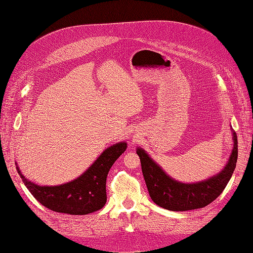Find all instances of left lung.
I'll use <instances>...</instances> for the list:
<instances>
[{
  "label": "left lung",
  "mask_w": 253,
  "mask_h": 253,
  "mask_svg": "<svg viewBox=\"0 0 253 253\" xmlns=\"http://www.w3.org/2000/svg\"><path fill=\"white\" fill-rule=\"evenodd\" d=\"M233 150L220 173L196 183H182L169 177L142 149H137L142 174L152 201L171 211H187L211 204L221 194L230 180L237 162V137L233 133Z\"/></svg>",
  "instance_id": "8db88e82"
}]
</instances>
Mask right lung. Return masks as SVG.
I'll use <instances>...</instances> for the list:
<instances>
[{
	"label": "right lung",
	"mask_w": 253,
	"mask_h": 253,
	"mask_svg": "<svg viewBox=\"0 0 253 253\" xmlns=\"http://www.w3.org/2000/svg\"><path fill=\"white\" fill-rule=\"evenodd\" d=\"M126 149V142L112 145L78 178L60 186H38L27 180L18 167L17 170L29 192L44 207L60 213L84 215L103 208L106 203L108 173Z\"/></svg>",
	"instance_id": "obj_1"
}]
</instances>
